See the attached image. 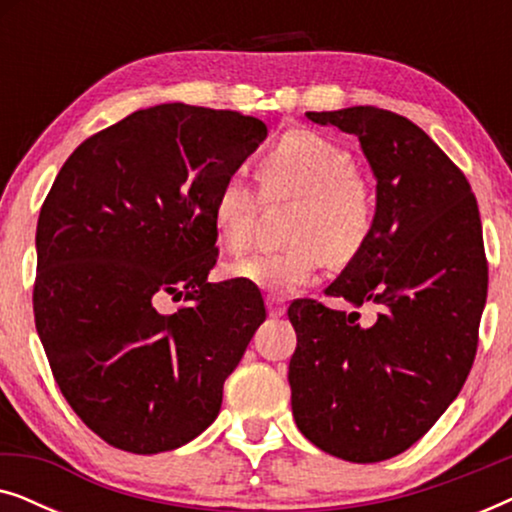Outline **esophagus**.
<instances>
[{
	"instance_id": "1",
	"label": "esophagus",
	"mask_w": 512,
	"mask_h": 512,
	"mask_svg": "<svg viewBox=\"0 0 512 512\" xmlns=\"http://www.w3.org/2000/svg\"><path fill=\"white\" fill-rule=\"evenodd\" d=\"M286 312V305H284V300H279V298H268V314L270 317H282V314Z\"/></svg>"
}]
</instances>
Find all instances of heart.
<instances>
[{"label": "heart", "instance_id": "obj_1", "mask_svg": "<svg viewBox=\"0 0 512 512\" xmlns=\"http://www.w3.org/2000/svg\"><path fill=\"white\" fill-rule=\"evenodd\" d=\"M258 184L265 202L296 200L289 240L277 251L237 258L228 275L258 289L289 296L303 289L324 261L345 265L366 249L375 230L377 200L373 188L356 172L345 146L310 130H291L258 160ZM261 195L240 172L226 174L209 205L212 226L230 251L247 249L254 240Z\"/></svg>", "mask_w": 512, "mask_h": 512}]
</instances>
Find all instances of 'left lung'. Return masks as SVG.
Wrapping results in <instances>:
<instances>
[{"instance_id": "1", "label": "left lung", "mask_w": 512, "mask_h": 512, "mask_svg": "<svg viewBox=\"0 0 512 512\" xmlns=\"http://www.w3.org/2000/svg\"><path fill=\"white\" fill-rule=\"evenodd\" d=\"M307 118L354 135L375 172L373 237L326 296L377 305V317L361 326L359 312L293 300V419L319 450L375 464L415 445L471 373L489 279L478 200L405 116L349 107Z\"/></svg>"}]
</instances>
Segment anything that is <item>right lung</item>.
I'll return each mask as SVG.
<instances>
[{
  "label": "right lung",
  "mask_w": 512,
  "mask_h": 512,
  "mask_svg": "<svg viewBox=\"0 0 512 512\" xmlns=\"http://www.w3.org/2000/svg\"><path fill=\"white\" fill-rule=\"evenodd\" d=\"M265 135L240 111L139 109L76 146L41 205L34 324L62 396L116 450L200 436L265 321L254 284L207 282L212 195ZM165 295L177 313L157 312Z\"/></svg>",
  "instance_id": "right-lung-1"
}]
</instances>
